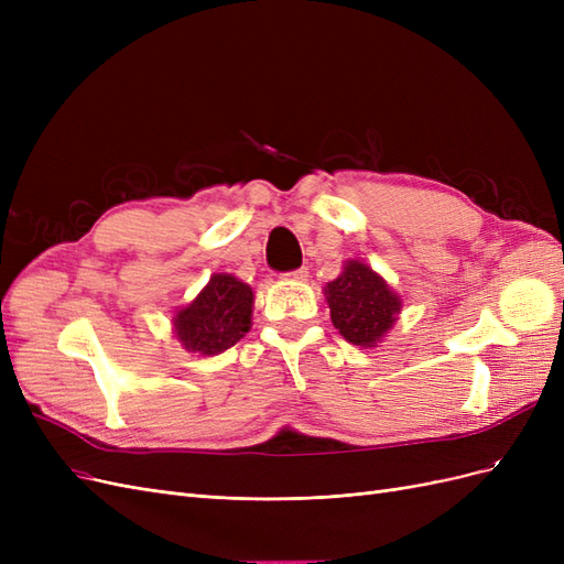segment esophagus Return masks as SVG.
<instances>
[{
	"mask_svg": "<svg viewBox=\"0 0 564 564\" xmlns=\"http://www.w3.org/2000/svg\"><path fill=\"white\" fill-rule=\"evenodd\" d=\"M286 278L289 280H299V282H303V280H308V268H299V270H292V272H286Z\"/></svg>",
	"mask_w": 564,
	"mask_h": 564,
	"instance_id": "esophagus-1",
	"label": "esophagus"
}]
</instances>
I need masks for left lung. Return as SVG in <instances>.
Segmentation results:
<instances>
[{"label":"left lung","instance_id":"left-lung-1","mask_svg":"<svg viewBox=\"0 0 564 564\" xmlns=\"http://www.w3.org/2000/svg\"><path fill=\"white\" fill-rule=\"evenodd\" d=\"M332 322L348 344L373 348L395 324L402 301L362 261H346L344 272L324 286Z\"/></svg>","mask_w":564,"mask_h":564}]
</instances>
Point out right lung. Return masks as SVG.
Instances as JSON below:
<instances>
[{
  "mask_svg": "<svg viewBox=\"0 0 564 564\" xmlns=\"http://www.w3.org/2000/svg\"><path fill=\"white\" fill-rule=\"evenodd\" d=\"M251 311V286L228 272H216L193 303L176 311L174 334L185 350L218 355L249 332Z\"/></svg>",
  "mask_w": 564,
  "mask_h": 564,
  "instance_id": "add662e5",
  "label": "right lung"
}]
</instances>
